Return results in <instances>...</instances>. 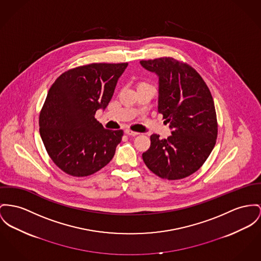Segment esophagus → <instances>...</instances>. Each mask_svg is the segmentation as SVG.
<instances>
[{"mask_svg": "<svg viewBox=\"0 0 261 261\" xmlns=\"http://www.w3.org/2000/svg\"><path fill=\"white\" fill-rule=\"evenodd\" d=\"M124 133H125L127 136H130V137H136V136H138V135H139L138 133L133 132V130H130L129 128H126V129L124 130Z\"/></svg>", "mask_w": 261, "mask_h": 261, "instance_id": "1", "label": "esophagus"}]
</instances>
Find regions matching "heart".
Listing matches in <instances>:
<instances>
[{
	"label": "heart",
	"mask_w": 261,
	"mask_h": 261,
	"mask_svg": "<svg viewBox=\"0 0 261 261\" xmlns=\"http://www.w3.org/2000/svg\"><path fill=\"white\" fill-rule=\"evenodd\" d=\"M144 85H149V84H147L146 82H139V86H144ZM138 86V87H139Z\"/></svg>",
	"instance_id": "b5f03b06"
}]
</instances>
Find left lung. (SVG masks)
Returning a JSON list of instances; mask_svg holds the SVG:
<instances>
[{"mask_svg":"<svg viewBox=\"0 0 261 261\" xmlns=\"http://www.w3.org/2000/svg\"><path fill=\"white\" fill-rule=\"evenodd\" d=\"M159 77L158 113L172 129L167 139L150 136L142 159L160 178L178 180L196 172L207 160L218 137L214 100L207 84L192 66L172 57L141 60Z\"/></svg>","mask_w":261,"mask_h":261,"instance_id":"left-lung-1","label":"left lung"}]
</instances>
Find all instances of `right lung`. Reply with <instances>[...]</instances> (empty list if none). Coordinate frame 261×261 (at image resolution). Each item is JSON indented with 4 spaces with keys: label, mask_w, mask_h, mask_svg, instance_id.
Returning a JSON list of instances; mask_svg holds the SVG:
<instances>
[{
    "label": "right lung",
    "mask_w": 261,
    "mask_h": 261,
    "mask_svg": "<svg viewBox=\"0 0 261 261\" xmlns=\"http://www.w3.org/2000/svg\"><path fill=\"white\" fill-rule=\"evenodd\" d=\"M127 63H91L62 73L39 114V133L57 167L74 177L99 171L115 155L123 132L95 119L110 103Z\"/></svg>",
    "instance_id": "right-lung-1"
}]
</instances>
